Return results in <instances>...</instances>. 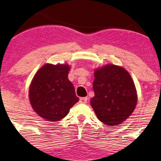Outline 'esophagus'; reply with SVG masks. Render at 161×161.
Here are the masks:
<instances>
[{
    "instance_id": "obj_1",
    "label": "esophagus",
    "mask_w": 161,
    "mask_h": 161,
    "mask_svg": "<svg viewBox=\"0 0 161 161\" xmlns=\"http://www.w3.org/2000/svg\"><path fill=\"white\" fill-rule=\"evenodd\" d=\"M87 97H81L80 99H79V103H86L87 102Z\"/></svg>"
}]
</instances>
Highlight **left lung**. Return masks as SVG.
Listing matches in <instances>:
<instances>
[{
	"instance_id": "obj_1",
	"label": "left lung",
	"mask_w": 161,
	"mask_h": 161,
	"mask_svg": "<svg viewBox=\"0 0 161 161\" xmlns=\"http://www.w3.org/2000/svg\"><path fill=\"white\" fill-rule=\"evenodd\" d=\"M94 97L91 106L97 118L109 126L120 125L132 114L137 93L131 75L124 68L107 64L94 72Z\"/></svg>"
}]
</instances>
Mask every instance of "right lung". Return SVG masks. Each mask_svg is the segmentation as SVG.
<instances>
[{
  "label": "right lung",
  "mask_w": 161,
  "mask_h": 161,
  "mask_svg": "<svg viewBox=\"0 0 161 161\" xmlns=\"http://www.w3.org/2000/svg\"><path fill=\"white\" fill-rule=\"evenodd\" d=\"M69 64H46L31 82L29 97L34 111L48 121L64 118L79 101L75 87L69 81Z\"/></svg>",
  "instance_id": "right-lung-1"
}]
</instances>
